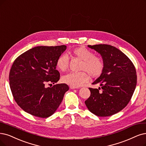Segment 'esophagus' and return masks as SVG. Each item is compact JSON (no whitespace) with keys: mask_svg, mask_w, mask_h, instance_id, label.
Here are the masks:
<instances>
[{"mask_svg":"<svg viewBox=\"0 0 146 146\" xmlns=\"http://www.w3.org/2000/svg\"><path fill=\"white\" fill-rule=\"evenodd\" d=\"M70 89H76V88H78V87H74V86H72V85H70Z\"/></svg>","mask_w":146,"mask_h":146,"instance_id":"1","label":"esophagus"}]
</instances>
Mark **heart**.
I'll list each match as a JSON object with an SVG mask.
<instances>
[{"label":"heart","instance_id":"1","mask_svg":"<svg viewBox=\"0 0 146 146\" xmlns=\"http://www.w3.org/2000/svg\"><path fill=\"white\" fill-rule=\"evenodd\" d=\"M73 55L82 63L80 65V72H70L62 78V81L74 87H80L89 80V74L93 78L98 77L104 70V64L102 58L94 55L93 53L84 47H79L72 50ZM69 58L66 54L59 55L56 59V66L60 71L65 72L68 67Z\"/></svg>","mask_w":146,"mask_h":146}]
</instances>
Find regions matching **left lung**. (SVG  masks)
I'll use <instances>...</instances> for the list:
<instances>
[{"label":"left lung","instance_id":"1","mask_svg":"<svg viewBox=\"0 0 146 146\" xmlns=\"http://www.w3.org/2000/svg\"><path fill=\"white\" fill-rule=\"evenodd\" d=\"M88 47L101 55L104 67L92 83L99 84L101 88H90L91 95L85 104L97 116H111L125 108L131 100L137 85L136 70L125 54L114 46L100 44Z\"/></svg>","mask_w":146,"mask_h":146}]
</instances>
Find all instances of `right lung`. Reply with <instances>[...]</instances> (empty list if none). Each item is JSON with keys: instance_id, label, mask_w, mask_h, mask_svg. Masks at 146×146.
Masks as SVG:
<instances>
[{"instance_id": "1", "label": "right lung", "mask_w": 146, "mask_h": 146, "mask_svg": "<svg viewBox=\"0 0 146 146\" xmlns=\"http://www.w3.org/2000/svg\"><path fill=\"white\" fill-rule=\"evenodd\" d=\"M66 48L65 45L37 46L16 58L9 72V85L15 101L23 111L41 118L50 117L56 111L68 86L45 85L59 80L56 61Z\"/></svg>"}]
</instances>
